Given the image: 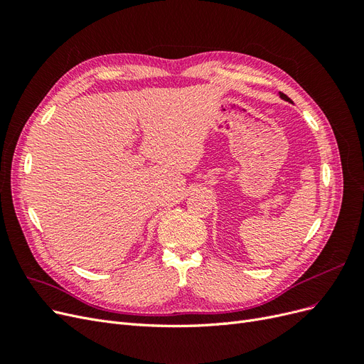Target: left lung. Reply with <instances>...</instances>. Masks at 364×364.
Here are the masks:
<instances>
[{"mask_svg":"<svg viewBox=\"0 0 364 364\" xmlns=\"http://www.w3.org/2000/svg\"><path fill=\"white\" fill-rule=\"evenodd\" d=\"M279 95H281V98H284V100H287V102H291V100H290V98H289L287 95H285V94H282V92H281Z\"/></svg>","mask_w":364,"mask_h":364,"instance_id":"8db88e82","label":"left lung"}]
</instances>
